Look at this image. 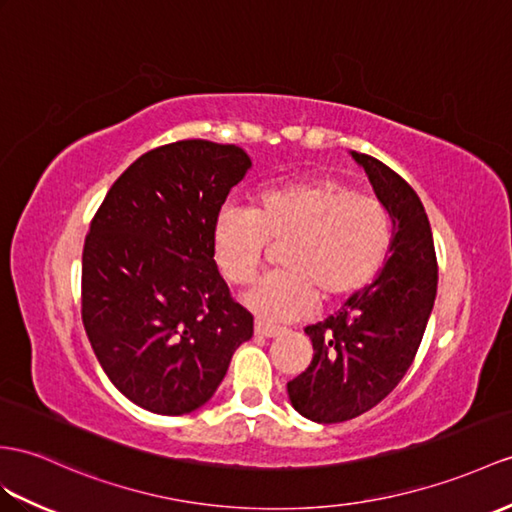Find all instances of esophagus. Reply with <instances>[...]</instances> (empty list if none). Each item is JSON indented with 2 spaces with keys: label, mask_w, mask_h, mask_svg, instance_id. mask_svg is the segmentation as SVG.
I'll return each mask as SVG.
<instances>
[{
  "label": "esophagus",
  "mask_w": 512,
  "mask_h": 512,
  "mask_svg": "<svg viewBox=\"0 0 512 512\" xmlns=\"http://www.w3.org/2000/svg\"><path fill=\"white\" fill-rule=\"evenodd\" d=\"M254 332H256V336H265V339H271V336H278V334H282V328L269 326V323H265V321H256Z\"/></svg>",
  "instance_id": "34e87169"
}]
</instances>
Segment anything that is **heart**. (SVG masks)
<instances>
[{"mask_svg":"<svg viewBox=\"0 0 512 512\" xmlns=\"http://www.w3.org/2000/svg\"><path fill=\"white\" fill-rule=\"evenodd\" d=\"M269 241L282 243V271L247 286L243 304L265 321H295L360 293L378 276L393 245V219L378 199L336 178L269 186L249 208L228 202L213 223V256L230 282L258 269Z\"/></svg>","mask_w":512,"mask_h":512,"instance_id":"obj_1","label":"heart"}]
</instances>
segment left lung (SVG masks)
Instances as JSON below:
<instances>
[{"instance_id":"1","label":"left lung","mask_w":512,"mask_h":512,"mask_svg":"<svg viewBox=\"0 0 512 512\" xmlns=\"http://www.w3.org/2000/svg\"><path fill=\"white\" fill-rule=\"evenodd\" d=\"M393 219V245L378 278L304 332L313 363L286 384L299 415L339 423L367 413L413 365L436 297V254L421 199L378 158L352 152Z\"/></svg>"}]
</instances>
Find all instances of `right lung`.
Instances as JSON below:
<instances>
[{"label": "right lung", "instance_id": "1", "mask_svg": "<svg viewBox=\"0 0 512 512\" xmlns=\"http://www.w3.org/2000/svg\"><path fill=\"white\" fill-rule=\"evenodd\" d=\"M252 160L236 145L191 139L152 149L121 173L82 254V321L110 382L156 415L204 406L252 339L230 297L213 223Z\"/></svg>", "mask_w": 512, "mask_h": 512}]
</instances>
